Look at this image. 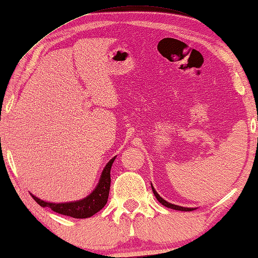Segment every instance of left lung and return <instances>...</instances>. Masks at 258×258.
Returning a JSON list of instances; mask_svg holds the SVG:
<instances>
[{"label": "left lung", "instance_id": "8db88e82", "mask_svg": "<svg viewBox=\"0 0 258 258\" xmlns=\"http://www.w3.org/2000/svg\"><path fill=\"white\" fill-rule=\"evenodd\" d=\"M151 188H152V191H153L154 196H156L157 200L159 201L160 203H161L162 205H164V207H166V208H169V209H173V210H177V211H192V210H196V208H184V207H180V205H175V204L169 203V202L165 201L164 198L160 197L159 194H158V192L156 191V189L153 188L152 183H151Z\"/></svg>", "mask_w": 258, "mask_h": 258}]
</instances>
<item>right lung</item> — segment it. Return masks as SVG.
Segmentation results:
<instances>
[{
    "mask_svg": "<svg viewBox=\"0 0 258 258\" xmlns=\"http://www.w3.org/2000/svg\"><path fill=\"white\" fill-rule=\"evenodd\" d=\"M116 156L112 158L102 170L100 179L97 184V187L90 195L85 198L75 202H66V203H50V202H45L40 198L32 195L33 200L42 208H50L54 212L60 213L63 216H69L77 219H84V218H90L105 207L108 200L109 187H110V168Z\"/></svg>",
    "mask_w": 258,
    "mask_h": 258,
    "instance_id": "add662e5",
    "label": "right lung"
}]
</instances>
